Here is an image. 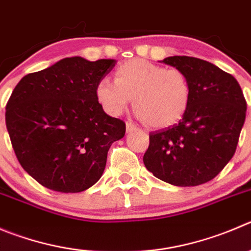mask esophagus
<instances>
[{
  "mask_svg": "<svg viewBox=\"0 0 251 251\" xmlns=\"http://www.w3.org/2000/svg\"><path fill=\"white\" fill-rule=\"evenodd\" d=\"M136 130H139V127H137L135 124L131 123V121H126V131H127V132H132V131Z\"/></svg>",
  "mask_w": 251,
  "mask_h": 251,
  "instance_id": "obj_1",
  "label": "esophagus"
}]
</instances>
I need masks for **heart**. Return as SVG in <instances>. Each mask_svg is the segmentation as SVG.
Segmentation results:
<instances>
[{"mask_svg": "<svg viewBox=\"0 0 251 251\" xmlns=\"http://www.w3.org/2000/svg\"><path fill=\"white\" fill-rule=\"evenodd\" d=\"M97 97L112 116L123 114L133 99L140 119L153 127H168L186 115L192 85L179 68L136 58L115 70V80L102 78L97 85Z\"/></svg>", "mask_w": 251, "mask_h": 251, "instance_id": "obj_1", "label": "heart"}]
</instances>
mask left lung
Returning <instances> with one entry per match:
<instances>
[{"label":"left lung","instance_id":"8db88e82","mask_svg":"<svg viewBox=\"0 0 251 251\" xmlns=\"http://www.w3.org/2000/svg\"><path fill=\"white\" fill-rule=\"evenodd\" d=\"M162 62L186 73L192 98L178 124L150 132L144 163L161 181L200 186L214 178L235 153L247 100L236 79L207 60L175 55Z\"/></svg>","mask_w":251,"mask_h":251}]
</instances>
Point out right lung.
<instances>
[{
  "mask_svg": "<svg viewBox=\"0 0 251 251\" xmlns=\"http://www.w3.org/2000/svg\"><path fill=\"white\" fill-rule=\"evenodd\" d=\"M114 59L64 58L30 73L6 105V126L16 157L46 188L78 193L101 177L107 151L123 139L126 125L102 110L97 85Z\"/></svg>",
  "mask_w": 251,
  "mask_h": 251,
  "instance_id": "1",
  "label": "right lung"
}]
</instances>
